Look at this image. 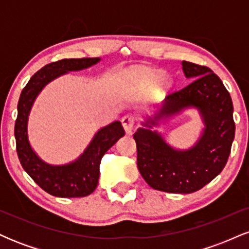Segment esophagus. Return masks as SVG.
<instances>
[{"label":"esophagus","instance_id":"34e87169","mask_svg":"<svg viewBox=\"0 0 249 249\" xmlns=\"http://www.w3.org/2000/svg\"><path fill=\"white\" fill-rule=\"evenodd\" d=\"M122 124L124 127L125 132L127 134H131L134 127V117L132 115H126L122 118Z\"/></svg>","mask_w":249,"mask_h":249}]
</instances>
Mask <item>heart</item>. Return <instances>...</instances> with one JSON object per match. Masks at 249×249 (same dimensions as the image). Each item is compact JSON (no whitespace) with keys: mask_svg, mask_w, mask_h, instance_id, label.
Returning a JSON list of instances; mask_svg holds the SVG:
<instances>
[{"mask_svg":"<svg viewBox=\"0 0 249 249\" xmlns=\"http://www.w3.org/2000/svg\"><path fill=\"white\" fill-rule=\"evenodd\" d=\"M154 79H156V77L154 76H146V81H148V82H152V81H154ZM165 83H166V81H165Z\"/></svg>","mask_w":249,"mask_h":249,"instance_id":"b5f03b06","label":"heart"}]
</instances>
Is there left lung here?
I'll list each match as a JSON object with an SVG mask.
<instances>
[{
  "mask_svg": "<svg viewBox=\"0 0 249 249\" xmlns=\"http://www.w3.org/2000/svg\"><path fill=\"white\" fill-rule=\"evenodd\" d=\"M181 65L192 83L165 97L150 116L144 117L133 138L137 165L145 181L154 190L187 194L212 181L225 167L235 124L232 98L221 79L210 68L185 61ZM187 109L196 110L204 126L192 147L174 148L154 127Z\"/></svg>",
  "mask_w": 249,
  "mask_h": 249,
  "instance_id": "left-lung-1",
  "label": "left lung"
}]
</instances>
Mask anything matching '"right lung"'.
I'll return each mask as SVG.
<instances>
[{
  "mask_svg": "<svg viewBox=\"0 0 249 249\" xmlns=\"http://www.w3.org/2000/svg\"><path fill=\"white\" fill-rule=\"evenodd\" d=\"M102 61L96 58H70L50 63L30 78L22 90L17 104L15 123L16 150L22 167L45 192L59 198H78L89 196L96 190L99 179L102 157L112 147L125 131L119 121L101 127L92 137L82 154L67 164L53 165L44 161L31 146L28 123L36 98L49 83L71 71H81Z\"/></svg>",
  "mask_w": 249,
  "mask_h": 249,
  "instance_id": "right-lung-1",
  "label": "right lung"
}]
</instances>
